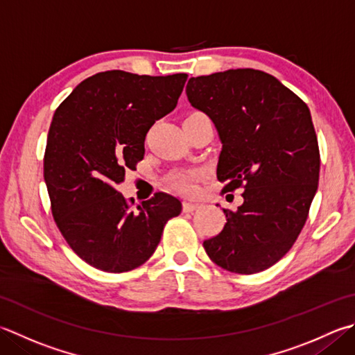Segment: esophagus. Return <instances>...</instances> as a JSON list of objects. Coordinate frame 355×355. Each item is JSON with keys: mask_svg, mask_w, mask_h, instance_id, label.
Listing matches in <instances>:
<instances>
[{"mask_svg": "<svg viewBox=\"0 0 355 355\" xmlns=\"http://www.w3.org/2000/svg\"><path fill=\"white\" fill-rule=\"evenodd\" d=\"M198 207H200L198 203H189V201H184V203H183V211L184 212H193V211H197Z\"/></svg>", "mask_w": 355, "mask_h": 355, "instance_id": "esophagus-1", "label": "esophagus"}]
</instances>
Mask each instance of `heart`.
<instances>
[{
    "mask_svg": "<svg viewBox=\"0 0 355 355\" xmlns=\"http://www.w3.org/2000/svg\"><path fill=\"white\" fill-rule=\"evenodd\" d=\"M172 187L186 196H192L197 192V175L191 172H178L171 178Z\"/></svg>",
    "mask_w": 355,
    "mask_h": 355,
    "instance_id": "b5f03b06",
    "label": "heart"
}]
</instances>
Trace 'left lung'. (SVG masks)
<instances>
[{
    "mask_svg": "<svg viewBox=\"0 0 355 355\" xmlns=\"http://www.w3.org/2000/svg\"><path fill=\"white\" fill-rule=\"evenodd\" d=\"M186 95L211 116L223 143V192L243 189V205L223 209L226 225L203 241L205 251L229 272H261L294 246L317 192L320 150L309 107L255 69L196 76Z\"/></svg>",
    "mask_w": 355,
    "mask_h": 355,
    "instance_id": "1",
    "label": "left lung"
}]
</instances>
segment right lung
Returning <instances> with one entry per match:
<instances>
[{
	"instance_id": "1",
	"label": "right lung",
	"mask_w": 355,
	"mask_h": 355,
	"mask_svg": "<svg viewBox=\"0 0 355 355\" xmlns=\"http://www.w3.org/2000/svg\"><path fill=\"white\" fill-rule=\"evenodd\" d=\"M186 73L107 71L89 76L55 110L44 152V182L55 223L87 265L121 274L155 252L182 203L157 192L137 211L115 189L144 157L146 134L175 109Z\"/></svg>"
}]
</instances>
